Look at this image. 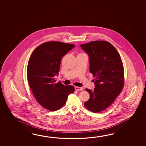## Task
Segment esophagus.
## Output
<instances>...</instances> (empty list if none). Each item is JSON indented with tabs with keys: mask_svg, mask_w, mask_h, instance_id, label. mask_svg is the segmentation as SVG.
<instances>
[{
	"mask_svg": "<svg viewBox=\"0 0 146 146\" xmlns=\"http://www.w3.org/2000/svg\"><path fill=\"white\" fill-rule=\"evenodd\" d=\"M75 89L76 91H82L83 88L81 87H78V86H75Z\"/></svg>",
	"mask_w": 146,
	"mask_h": 146,
	"instance_id": "34e87169",
	"label": "esophagus"
}]
</instances>
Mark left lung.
<instances>
[{"instance_id": "1", "label": "left lung", "mask_w": 146, "mask_h": 146, "mask_svg": "<svg viewBox=\"0 0 146 146\" xmlns=\"http://www.w3.org/2000/svg\"><path fill=\"white\" fill-rule=\"evenodd\" d=\"M80 47L88 55L90 71L95 77L94 91L86 90L90 98L84 105L92 112H100L113 103L123 89L124 72L122 60L114 46L106 41H92Z\"/></svg>"}]
</instances>
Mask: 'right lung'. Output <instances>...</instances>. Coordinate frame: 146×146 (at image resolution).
<instances>
[{
	"instance_id": "obj_1",
	"label": "right lung",
	"mask_w": 146,
	"mask_h": 146,
	"mask_svg": "<svg viewBox=\"0 0 146 146\" xmlns=\"http://www.w3.org/2000/svg\"><path fill=\"white\" fill-rule=\"evenodd\" d=\"M74 45L60 42L44 43L35 49L29 58L27 76L29 85L36 100L46 109L55 111L62 108L70 94L72 86L55 83L62 58Z\"/></svg>"
}]
</instances>
